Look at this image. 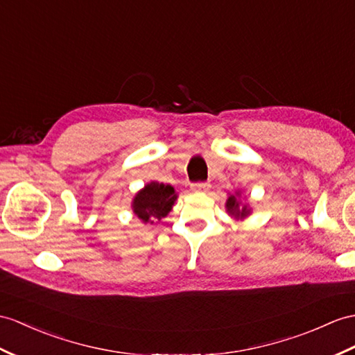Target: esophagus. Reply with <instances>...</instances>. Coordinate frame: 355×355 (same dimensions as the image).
<instances>
[{"label": "esophagus", "instance_id": "obj_1", "mask_svg": "<svg viewBox=\"0 0 355 355\" xmlns=\"http://www.w3.org/2000/svg\"><path fill=\"white\" fill-rule=\"evenodd\" d=\"M209 188H211V185L207 184V182H198V184H193L191 185V191H194V193H206V191H209Z\"/></svg>", "mask_w": 355, "mask_h": 355}]
</instances>
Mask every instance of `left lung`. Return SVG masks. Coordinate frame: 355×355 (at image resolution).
<instances>
[{
    "label": "left lung",
    "instance_id": "obj_1",
    "mask_svg": "<svg viewBox=\"0 0 355 355\" xmlns=\"http://www.w3.org/2000/svg\"><path fill=\"white\" fill-rule=\"evenodd\" d=\"M241 197H243V193L235 191V194H229L226 200V212L235 221H244L253 212L250 205L241 202Z\"/></svg>",
    "mask_w": 355,
    "mask_h": 355
}]
</instances>
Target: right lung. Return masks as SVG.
I'll use <instances>...</instances> for the list:
<instances>
[{
	"label": "right lung",
	"instance_id": "1",
	"mask_svg": "<svg viewBox=\"0 0 355 355\" xmlns=\"http://www.w3.org/2000/svg\"><path fill=\"white\" fill-rule=\"evenodd\" d=\"M178 200V193L171 185L157 180L146 184L132 198V212L143 224H153L166 218Z\"/></svg>",
	"mask_w": 355,
	"mask_h": 355
}]
</instances>
